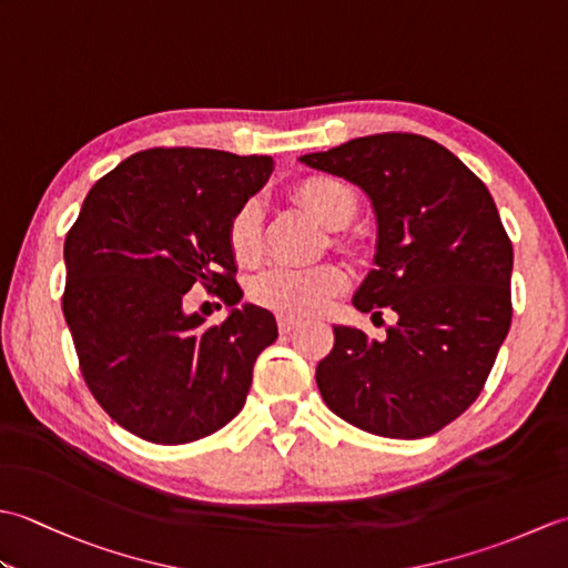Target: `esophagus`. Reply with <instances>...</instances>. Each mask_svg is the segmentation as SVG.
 Masks as SVG:
<instances>
[{"mask_svg":"<svg viewBox=\"0 0 568 568\" xmlns=\"http://www.w3.org/2000/svg\"><path fill=\"white\" fill-rule=\"evenodd\" d=\"M297 324H300V320L281 315V317H277V332H281V334H291V332L297 327Z\"/></svg>","mask_w":568,"mask_h":568,"instance_id":"esophagus-1","label":"esophagus"}]
</instances>
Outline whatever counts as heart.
Listing matches in <instances>:
<instances>
[{
	"label": "heart",
	"mask_w": 568,
	"mask_h": 568,
	"mask_svg": "<svg viewBox=\"0 0 568 568\" xmlns=\"http://www.w3.org/2000/svg\"><path fill=\"white\" fill-rule=\"evenodd\" d=\"M293 195L317 216L322 224L344 229L358 212L356 190L332 175H310L300 180ZM263 220L256 200H246L226 224V244L236 263H253L261 256ZM346 285V275L336 263H317L307 268L273 265L253 277L251 297L261 307L281 312L285 317H310L327 307Z\"/></svg>",
	"instance_id": "b5f03b06"
}]
</instances>
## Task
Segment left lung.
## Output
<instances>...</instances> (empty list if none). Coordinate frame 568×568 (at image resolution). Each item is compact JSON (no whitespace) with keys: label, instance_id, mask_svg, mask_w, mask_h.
I'll return each instance as SVG.
<instances>
[{"label":"left lung","instance_id":"8db88e82","mask_svg":"<svg viewBox=\"0 0 568 568\" xmlns=\"http://www.w3.org/2000/svg\"><path fill=\"white\" fill-rule=\"evenodd\" d=\"M300 161L371 197L376 268L354 307L397 315L383 342L334 327V348L315 373L324 403L378 437H429L474 405L513 322V241L496 202L452 151L407 131Z\"/></svg>","mask_w":568,"mask_h":568}]
</instances>
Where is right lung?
<instances>
[{
	"mask_svg": "<svg viewBox=\"0 0 568 568\" xmlns=\"http://www.w3.org/2000/svg\"><path fill=\"white\" fill-rule=\"evenodd\" d=\"M273 171L268 155L149 149L102 175L65 236L63 315L94 400L136 437L190 444L244 407L253 364L277 339L268 310L185 315L202 283L236 305L226 224Z\"/></svg>",
	"mask_w": 568,
	"mask_h": 568,
	"instance_id": "1",
	"label": "right lung"
}]
</instances>
